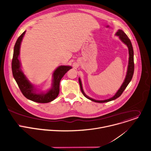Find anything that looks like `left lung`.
<instances>
[{"mask_svg":"<svg viewBox=\"0 0 151 151\" xmlns=\"http://www.w3.org/2000/svg\"><path fill=\"white\" fill-rule=\"evenodd\" d=\"M116 35L117 36H118L119 37V38L121 39V40L124 44H125L127 45V47L128 48V50H129V62H128V70H127V76H126V77H125V79L124 83H122L121 87L118 90V91L116 92V93L112 98H109L108 99L101 100V101H99V100H95V99H93L88 96L85 93L84 91H83V90L81 80H80V78L78 79L79 84H80V89H81V91L82 93L83 94V95H84L88 99L91 100V101L96 102V103H106V102L112 101V100H114L116 98H118V97H119L121 95V94L123 93L124 90L126 89L127 86L128 85L129 83L131 81V80L132 78V76H133L134 71V51H133V48H132L131 41L129 39V38L128 37V36L125 34V32L123 30H121V29L118 30V31L116 32Z\"/></svg>","mask_w":151,"mask_h":151,"instance_id":"left-lung-1","label":"left lung"}]
</instances>
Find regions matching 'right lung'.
I'll return each mask as SVG.
<instances>
[{
  "instance_id": "right-lung-1",
  "label": "right lung",
  "mask_w": 151,
  "mask_h": 151,
  "mask_svg": "<svg viewBox=\"0 0 151 151\" xmlns=\"http://www.w3.org/2000/svg\"><path fill=\"white\" fill-rule=\"evenodd\" d=\"M25 32H26L24 31L18 38L14 45L13 58L12 60V71L13 77L17 83L22 93L26 98L32 101L39 103H47L51 102L53 101L59 95L60 80L66 72L71 68V67L64 65L58 67L53 74V80L52 88L45 93H35L34 86L31 84L23 73L19 59L20 44Z\"/></svg>"
}]
</instances>
